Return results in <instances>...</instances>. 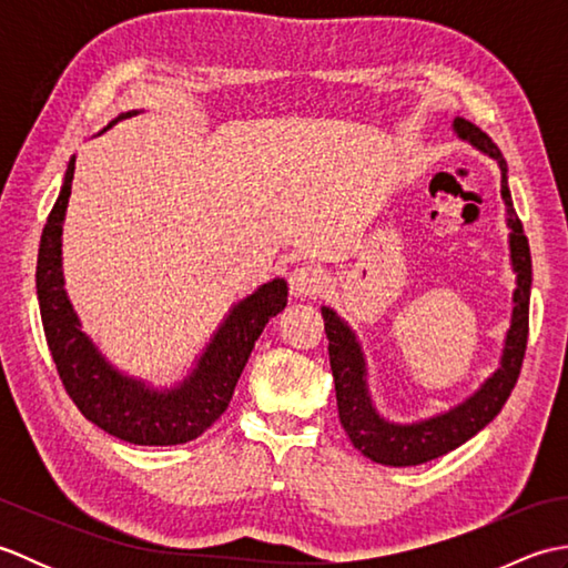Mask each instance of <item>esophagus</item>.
Instances as JSON below:
<instances>
[{
    "label": "esophagus",
    "instance_id": "34e87169",
    "mask_svg": "<svg viewBox=\"0 0 568 568\" xmlns=\"http://www.w3.org/2000/svg\"><path fill=\"white\" fill-rule=\"evenodd\" d=\"M324 287L322 271L315 265H303L291 273V293L295 297H315Z\"/></svg>",
    "mask_w": 568,
    "mask_h": 568
}]
</instances>
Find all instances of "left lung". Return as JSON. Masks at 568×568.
I'll return each instance as SVG.
<instances>
[{
  "mask_svg": "<svg viewBox=\"0 0 568 568\" xmlns=\"http://www.w3.org/2000/svg\"><path fill=\"white\" fill-rule=\"evenodd\" d=\"M454 131L470 146L488 153L500 168V195L508 210L510 226V258L513 271L517 273V287L513 295V324L505 339L500 368L480 385L462 405L452 407L449 413L413 422V425H395L385 422L376 407L371 403L366 388V361L361 354L354 332L348 324L336 317V312L322 307L324 332L329 339V364L336 388V407H339L342 427L356 449L368 456L371 462L383 466H419L432 458L454 452L456 446L468 442L474 434L484 429L493 422L515 388L517 376H520L527 334H529V287H532V256H529V244L520 216L513 207V197L508 190V165L500 149L484 134L476 124L466 119H454Z\"/></svg>",
  "mask_w": 568,
  "mask_h": 568,
  "instance_id": "8db88e82",
  "label": "left lung"
}]
</instances>
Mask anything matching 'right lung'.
<instances>
[{"label":"right lung","mask_w":568,"mask_h":568,"mask_svg":"<svg viewBox=\"0 0 568 568\" xmlns=\"http://www.w3.org/2000/svg\"><path fill=\"white\" fill-rule=\"evenodd\" d=\"M131 114L136 112H126L119 119ZM112 124H116V119ZM72 175H75V155L68 163L63 187L48 214L39 246V265H36V291H39L45 342L65 393L84 417L129 444L171 446L197 439L229 407L253 344L268 320L287 305V285L283 277H275L234 305L210 346L204 348L197 366L175 388L153 390L143 381L124 376L106 364V358L84 336L63 291L60 234H63Z\"/></svg>","instance_id":"right-lung-1"}]
</instances>
